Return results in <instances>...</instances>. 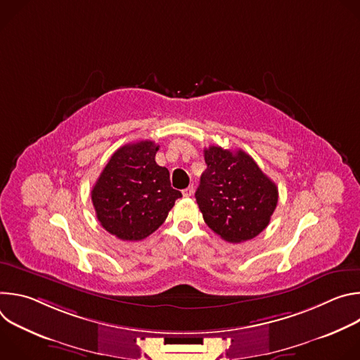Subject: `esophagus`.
<instances>
[{
    "mask_svg": "<svg viewBox=\"0 0 360 360\" xmlns=\"http://www.w3.org/2000/svg\"><path fill=\"white\" fill-rule=\"evenodd\" d=\"M182 195H184L185 198L192 196V195H193V186H188V188H185V189L182 191Z\"/></svg>",
    "mask_w": 360,
    "mask_h": 360,
    "instance_id": "esophagus-1",
    "label": "esophagus"
}]
</instances>
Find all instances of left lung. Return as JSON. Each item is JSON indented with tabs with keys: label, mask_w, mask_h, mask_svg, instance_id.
Returning a JSON list of instances; mask_svg holds the SVG:
<instances>
[{
	"label": "left lung",
	"mask_w": 360,
	"mask_h": 360,
	"mask_svg": "<svg viewBox=\"0 0 360 360\" xmlns=\"http://www.w3.org/2000/svg\"><path fill=\"white\" fill-rule=\"evenodd\" d=\"M203 157L207 169L195 198L205 224L232 243L258 236L276 208V185L242 149L211 145Z\"/></svg>",
	"instance_id": "left-lung-1"
}]
</instances>
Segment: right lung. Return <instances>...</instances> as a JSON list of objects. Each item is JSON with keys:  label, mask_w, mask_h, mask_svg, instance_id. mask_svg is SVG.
<instances>
[{"label": "right lung", "mask_w": 360, "mask_h": 360, "mask_svg": "<svg viewBox=\"0 0 360 360\" xmlns=\"http://www.w3.org/2000/svg\"><path fill=\"white\" fill-rule=\"evenodd\" d=\"M158 149L152 141L121 146L92 188L98 221L122 240H141L155 232L182 196L171 186L169 171L155 162Z\"/></svg>", "instance_id": "obj_1"}]
</instances>
